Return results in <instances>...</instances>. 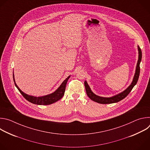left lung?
<instances>
[{
    "label": "left lung",
    "mask_w": 150,
    "mask_h": 150,
    "mask_svg": "<svg viewBox=\"0 0 150 150\" xmlns=\"http://www.w3.org/2000/svg\"><path fill=\"white\" fill-rule=\"evenodd\" d=\"M138 47V52H139V57H138V63L137 65L136 71H135V75L134 77V79H133L132 83L130 85V86L128 87L127 88L126 90H125L124 91H123L122 93H121L115 96L109 97V98H107V97H100V96H96V94H94L91 91L87 82L85 81L84 85H85V90H86V93H87V96L91 100H92L93 101H96L97 103H100V104H110V103L119 102V101L125 98L128 94H129V93L131 91V90H132L134 87L137 84V81L139 78V73H140L139 64H140V62H141V59H142V52H141L140 47L139 46Z\"/></svg>",
    "instance_id": "8db88e82"
}]
</instances>
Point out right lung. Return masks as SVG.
I'll return each instance as SVG.
<instances>
[{
    "label": "right lung",
    "mask_w": 150,
    "mask_h": 150,
    "mask_svg": "<svg viewBox=\"0 0 150 150\" xmlns=\"http://www.w3.org/2000/svg\"><path fill=\"white\" fill-rule=\"evenodd\" d=\"M71 76H69L65 81H64L62 84L60 85V86L58 88V89L54 91L53 93L45 96H42V97H34L31 96H28L25 93H23L22 91H21L18 87L16 85V84L15 82V79L13 75V81L15 82V86L20 92V93L23 95V96L28 101H30L31 103L35 104H38V105H49L53 103H55L56 101L59 100L62 98V97L64 95V93H65V88H66V85L68 82V80L70 78Z\"/></svg>",
    "instance_id": "obj_1"
}]
</instances>
